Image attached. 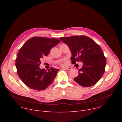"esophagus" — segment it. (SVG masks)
Listing matches in <instances>:
<instances>
[{"label": "esophagus", "instance_id": "34e87169", "mask_svg": "<svg viewBox=\"0 0 122 122\" xmlns=\"http://www.w3.org/2000/svg\"><path fill=\"white\" fill-rule=\"evenodd\" d=\"M64 69H66V70H67V71H70L72 69V68L70 67H66L64 68Z\"/></svg>", "mask_w": 122, "mask_h": 122}]
</instances>
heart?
<instances>
[{
    "label": "heart",
    "instance_id": "1",
    "mask_svg": "<svg viewBox=\"0 0 122 122\" xmlns=\"http://www.w3.org/2000/svg\"><path fill=\"white\" fill-rule=\"evenodd\" d=\"M65 62H66V60L65 59H64L62 61V62L60 63V65L61 66H64L65 64Z\"/></svg>",
    "mask_w": 122,
    "mask_h": 122
}]
</instances>
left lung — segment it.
I'll return each instance as SVG.
<instances>
[{
  "label": "left lung",
  "instance_id": "1",
  "mask_svg": "<svg viewBox=\"0 0 122 122\" xmlns=\"http://www.w3.org/2000/svg\"><path fill=\"white\" fill-rule=\"evenodd\" d=\"M71 51L73 64L83 63L79 75L74 80L80 85L87 87L96 84L105 72L106 59L100 46L91 38L83 35L61 37Z\"/></svg>",
  "mask_w": 122,
  "mask_h": 122
}]
</instances>
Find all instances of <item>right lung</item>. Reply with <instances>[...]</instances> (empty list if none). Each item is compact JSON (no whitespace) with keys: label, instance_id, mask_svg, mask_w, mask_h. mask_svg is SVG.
I'll return each instance as SVG.
<instances>
[{"label":"right lung","instance_id":"add662e5","mask_svg":"<svg viewBox=\"0 0 122 122\" xmlns=\"http://www.w3.org/2000/svg\"><path fill=\"white\" fill-rule=\"evenodd\" d=\"M60 41L34 37L26 41L20 49L15 60L17 72L22 81L30 89L41 91L53 82L59 70L53 67L47 71L40 69L41 59L47 56L52 48Z\"/></svg>","mask_w":122,"mask_h":122}]
</instances>
